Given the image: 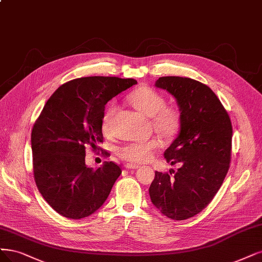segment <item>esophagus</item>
<instances>
[{"label":"esophagus","instance_id":"obj_1","mask_svg":"<svg viewBox=\"0 0 262 262\" xmlns=\"http://www.w3.org/2000/svg\"><path fill=\"white\" fill-rule=\"evenodd\" d=\"M124 167L127 168V169H133V170H135V169H138V168H139V166H138V165H133V164H127V165H124Z\"/></svg>","mask_w":262,"mask_h":262}]
</instances>
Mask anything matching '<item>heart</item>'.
Instances as JSON below:
<instances>
[{
	"mask_svg": "<svg viewBox=\"0 0 262 262\" xmlns=\"http://www.w3.org/2000/svg\"><path fill=\"white\" fill-rule=\"evenodd\" d=\"M130 103L147 117H151L154 128L164 135H173L181 124V113L177 107L165 105V97L148 86H141L129 95ZM116 105H108L102 117V130L105 134L113 132V117ZM159 143L156 139L145 142H130L118 148L121 159L132 164H143L154 157Z\"/></svg>",
	"mask_w": 262,
	"mask_h": 262,
	"instance_id": "b5f03b06",
	"label": "heart"
}]
</instances>
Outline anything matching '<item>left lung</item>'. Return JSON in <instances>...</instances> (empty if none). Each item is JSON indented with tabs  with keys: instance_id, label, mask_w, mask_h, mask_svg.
<instances>
[{
	"instance_id": "left-lung-1",
	"label": "left lung",
	"mask_w": 262,
	"mask_h": 262,
	"mask_svg": "<svg viewBox=\"0 0 262 262\" xmlns=\"http://www.w3.org/2000/svg\"><path fill=\"white\" fill-rule=\"evenodd\" d=\"M155 85L173 95L181 112L179 137L164 154L167 162L181 167L173 176L156 171L150 201L169 219L185 220L205 209L223 183L231 161L232 123L217 95L200 81L160 77Z\"/></svg>"
}]
</instances>
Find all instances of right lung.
<instances>
[{"mask_svg":"<svg viewBox=\"0 0 262 262\" xmlns=\"http://www.w3.org/2000/svg\"><path fill=\"white\" fill-rule=\"evenodd\" d=\"M134 79L84 77L60 85L49 98L31 132L33 177L52 208L69 219L94 213L105 203L120 167L106 161L93 170L85 166V148L102 150L105 105L133 84Z\"/></svg>","mask_w":262,"mask_h":262,"instance_id":"1","label":"right lung"}]
</instances>
